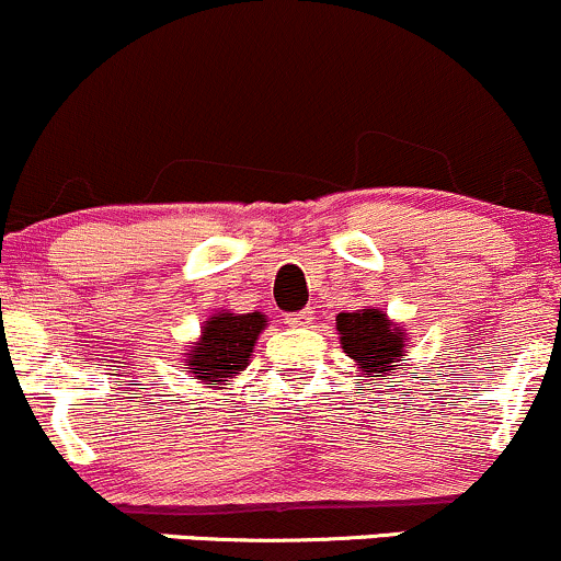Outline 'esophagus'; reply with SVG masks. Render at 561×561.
I'll list each match as a JSON object with an SVG mask.
<instances>
[{
	"mask_svg": "<svg viewBox=\"0 0 561 561\" xmlns=\"http://www.w3.org/2000/svg\"><path fill=\"white\" fill-rule=\"evenodd\" d=\"M283 323H288V327H291V329H302V327H310V323H312V310L288 312V316L283 318Z\"/></svg>",
	"mask_w": 561,
	"mask_h": 561,
	"instance_id": "esophagus-1",
	"label": "esophagus"
}]
</instances>
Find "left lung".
<instances>
[{"mask_svg":"<svg viewBox=\"0 0 561 561\" xmlns=\"http://www.w3.org/2000/svg\"><path fill=\"white\" fill-rule=\"evenodd\" d=\"M340 345L371 377H388L403 353V331L385 318L382 310L340 312Z\"/></svg>","mask_w":561,"mask_h":561,"instance_id":"left-lung-1","label":"left lung"}]
</instances>
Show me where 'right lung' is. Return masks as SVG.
<instances>
[{"label": "right lung", "mask_w": 561, "mask_h": 561, "mask_svg": "<svg viewBox=\"0 0 561 561\" xmlns=\"http://www.w3.org/2000/svg\"><path fill=\"white\" fill-rule=\"evenodd\" d=\"M267 318L259 312H221L203 327V336L195 351L186 353V369L203 379L206 385H227L238 371L245 369L259 331L264 329Z\"/></svg>", "instance_id": "obj_1"}]
</instances>
